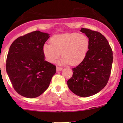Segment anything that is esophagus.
Returning <instances> with one entry per match:
<instances>
[{
    "label": "esophagus",
    "mask_w": 123,
    "mask_h": 123,
    "mask_svg": "<svg viewBox=\"0 0 123 123\" xmlns=\"http://www.w3.org/2000/svg\"><path fill=\"white\" fill-rule=\"evenodd\" d=\"M56 69H57V72L61 71V70H62V68H61V67H58V66H57V68H56Z\"/></svg>",
    "instance_id": "1"
}]
</instances>
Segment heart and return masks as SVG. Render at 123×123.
I'll return each mask as SVG.
<instances>
[{
    "mask_svg": "<svg viewBox=\"0 0 123 123\" xmlns=\"http://www.w3.org/2000/svg\"><path fill=\"white\" fill-rule=\"evenodd\" d=\"M50 43L43 47V54L49 62L54 63L60 57V63L77 65L85 57L89 46V40L85 35L77 33H66L55 35L50 39Z\"/></svg>",
    "mask_w": 123,
    "mask_h": 123,
    "instance_id": "heart-1",
    "label": "heart"
}]
</instances>
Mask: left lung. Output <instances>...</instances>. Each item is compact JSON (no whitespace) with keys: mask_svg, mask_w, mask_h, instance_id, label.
Listing matches in <instances>:
<instances>
[{"mask_svg":"<svg viewBox=\"0 0 123 123\" xmlns=\"http://www.w3.org/2000/svg\"><path fill=\"white\" fill-rule=\"evenodd\" d=\"M88 38V50L83 61L73 68L72 77L68 80L70 91L81 97L101 91L108 83L113 63V52L105 36L99 32L81 28Z\"/></svg>","mask_w":123,"mask_h":123,"instance_id":"left-lung-1","label":"left lung"}]
</instances>
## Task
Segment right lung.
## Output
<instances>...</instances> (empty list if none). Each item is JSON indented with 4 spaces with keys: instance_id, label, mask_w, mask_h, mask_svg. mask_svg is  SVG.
<instances>
[{
    "instance_id": "obj_1",
    "label": "right lung",
    "mask_w": 123,
    "mask_h": 123,
    "mask_svg": "<svg viewBox=\"0 0 123 123\" xmlns=\"http://www.w3.org/2000/svg\"><path fill=\"white\" fill-rule=\"evenodd\" d=\"M49 37V33L36 31L18 37L10 46L6 72L19 95L36 98L50 85L56 66L45 61L43 47Z\"/></svg>"
}]
</instances>
